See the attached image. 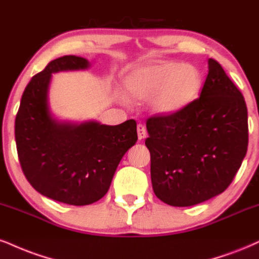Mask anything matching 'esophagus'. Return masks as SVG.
<instances>
[{"instance_id":"1","label":"esophagus","mask_w":259,"mask_h":259,"mask_svg":"<svg viewBox=\"0 0 259 259\" xmlns=\"http://www.w3.org/2000/svg\"><path fill=\"white\" fill-rule=\"evenodd\" d=\"M138 136H139V140H142L145 139L146 136H147V130H146V127L143 124H138Z\"/></svg>"}]
</instances>
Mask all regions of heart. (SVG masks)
I'll return each instance as SVG.
<instances>
[{
  "mask_svg": "<svg viewBox=\"0 0 259 259\" xmlns=\"http://www.w3.org/2000/svg\"><path fill=\"white\" fill-rule=\"evenodd\" d=\"M202 84L195 66L159 61L139 66L126 76L124 87L133 98L151 100L155 111L176 113L194 101Z\"/></svg>",
  "mask_w": 259,
  "mask_h": 259,
  "instance_id": "b5f03b06",
  "label": "heart"
}]
</instances>
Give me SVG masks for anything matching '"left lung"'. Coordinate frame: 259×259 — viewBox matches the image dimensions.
Returning a JSON list of instances; mask_svg holds the SVG:
<instances>
[{
  "mask_svg": "<svg viewBox=\"0 0 259 259\" xmlns=\"http://www.w3.org/2000/svg\"><path fill=\"white\" fill-rule=\"evenodd\" d=\"M154 194L171 206H192L226 191L248 145L244 96L213 59L200 96L176 113L146 121Z\"/></svg>",
  "mask_w": 259,
  "mask_h": 259,
  "instance_id": "8db88e82",
  "label": "left lung"
}]
</instances>
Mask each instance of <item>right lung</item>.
Instances as JSON below:
<instances>
[{
  "label": "right lung",
  "mask_w": 259,
  "mask_h": 259,
  "mask_svg": "<svg viewBox=\"0 0 259 259\" xmlns=\"http://www.w3.org/2000/svg\"><path fill=\"white\" fill-rule=\"evenodd\" d=\"M88 65L74 55L49 62L26 85L15 117L18 157L26 180L45 197L76 206L104 197L120 159L138 141L134 119L114 126L53 119L47 100L52 73Z\"/></svg>",
  "instance_id": "right-lung-1"
}]
</instances>
